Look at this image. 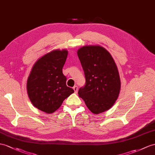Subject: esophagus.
<instances>
[{
	"instance_id": "obj_1",
	"label": "esophagus",
	"mask_w": 155,
	"mask_h": 155,
	"mask_svg": "<svg viewBox=\"0 0 155 155\" xmlns=\"http://www.w3.org/2000/svg\"><path fill=\"white\" fill-rule=\"evenodd\" d=\"M73 89H74V92L75 93H78V86L77 85H75L74 87H73Z\"/></svg>"
}]
</instances>
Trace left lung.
I'll use <instances>...</instances> for the list:
<instances>
[{"instance_id":"8db88e82","label":"left lung","mask_w":155,"mask_h":155,"mask_svg":"<svg viewBox=\"0 0 155 155\" xmlns=\"http://www.w3.org/2000/svg\"><path fill=\"white\" fill-rule=\"evenodd\" d=\"M85 77L78 94L93 114L107 111L114 104L120 86L118 68L111 54L101 46H84L78 51Z\"/></svg>"}]
</instances>
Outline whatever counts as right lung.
I'll use <instances>...</instances> for the list:
<instances>
[{"instance_id":"right-lung-1","label":"right lung","mask_w":155,"mask_h":155,"mask_svg":"<svg viewBox=\"0 0 155 155\" xmlns=\"http://www.w3.org/2000/svg\"><path fill=\"white\" fill-rule=\"evenodd\" d=\"M68 51L54 50L45 54L33 65L27 81V91L33 106L51 114L74 91L66 85L62 73Z\"/></svg>"}]
</instances>
